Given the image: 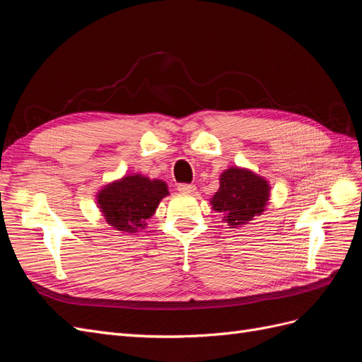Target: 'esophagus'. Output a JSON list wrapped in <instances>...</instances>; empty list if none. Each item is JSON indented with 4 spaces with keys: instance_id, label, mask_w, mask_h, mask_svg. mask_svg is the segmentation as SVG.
Here are the masks:
<instances>
[{
    "instance_id": "34e87169",
    "label": "esophagus",
    "mask_w": 362,
    "mask_h": 362,
    "mask_svg": "<svg viewBox=\"0 0 362 362\" xmlns=\"http://www.w3.org/2000/svg\"><path fill=\"white\" fill-rule=\"evenodd\" d=\"M178 190L181 192V193H193L194 190H196V187L193 184H185V182H181V184H178Z\"/></svg>"
}]
</instances>
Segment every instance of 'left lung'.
I'll return each instance as SVG.
<instances>
[{
    "mask_svg": "<svg viewBox=\"0 0 362 362\" xmlns=\"http://www.w3.org/2000/svg\"><path fill=\"white\" fill-rule=\"evenodd\" d=\"M269 184L249 170L231 168L221 175V187L211 199L216 211L235 228L264 211L269 201Z\"/></svg>",
    "mask_w": 362,
    "mask_h": 362,
    "instance_id": "left-lung-1",
    "label": "left lung"
}]
</instances>
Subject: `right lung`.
Wrapping results in <instances>:
<instances>
[{
	"mask_svg": "<svg viewBox=\"0 0 362 362\" xmlns=\"http://www.w3.org/2000/svg\"><path fill=\"white\" fill-rule=\"evenodd\" d=\"M166 194L169 190L163 181L131 175L107 185L98 194V204L107 222L117 231L137 233L154 216L156 208Z\"/></svg>",
	"mask_w": 362,
	"mask_h": 362,
	"instance_id": "add662e5",
	"label": "right lung"
}]
</instances>
